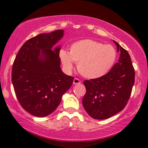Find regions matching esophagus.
<instances>
[{
	"label": "esophagus",
	"mask_w": 148,
	"mask_h": 148,
	"mask_svg": "<svg viewBox=\"0 0 148 148\" xmlns=\"http://www.w3.org/2000/svg\"><path fill=\"white\" fill-rule=\"evenodd\" d=\"M73 84L74 85L75 84H81V81L79 79H77V78H75V79H74V81H73Z\"/></svg>",
	"instance_id": "esophagus-1"
}]
</instances>
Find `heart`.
I'll use <instances>...</instances> for the list:
<instances>
[{
  "mask_svg": "<svg viewBox=\"0 0 148 148\" xmlns=\"http://www.w3.org/2000/svg\"><path fill=\"white\" fill-rule=\"evenodd\" d=\"M64 67L67 71L77 63L81 76L90 79H98L106 74L114 64L116 51L113 47L90 39L79 40L69 47V53L61 50L59 53Z\"/></svg>",
  "mask_w": 148,
  "mask_h": 148,
  "instance_id": "b5f03b06",
  "label": "heart"
}]
</instances>
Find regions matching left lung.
I'll list each match as a JSON object with an SVG mask.
<instances>
[{
  "label": "left lung",
  "instance_id": "obj_1",
  "mask_svg": "<svg viewBox=\"0 0 148 148\" xmlns=\"http://www.w3.org/2000/svg\"><path fill=\"white\" fill-rule=\"evenodd\" d=\"M113 42L120 52L118 62L101 77L84 81L86 92L83 106L88 114L96 120L110 118L125 108L135 80L130 54L118 42Z\"/></svg>",
  "mask_w": 148,
  "mask_h": 148
}]
</instances>
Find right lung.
I'll list each match as a JSON object with an SVG mask.
<instances>
[{
    "instance_id": "right-lung-1",
    "label": "right lung",
    "mask_w": 148,
    "mask_h": 148,
    "mask_svg": "<svg viewBox=\"0 0 148 148\" xmlns=\"http://www.w3.org/2000/svg\"><path fill=\"white\" fill-rule=\"evenodd\" d=\"M63 35L62 30L39 34L27 40L15 58L12 69L15 94L21 106L34 116L53 113L72 85L74 77L60 69V47L52 50Z\"/></svg>"
}]
</instances>
